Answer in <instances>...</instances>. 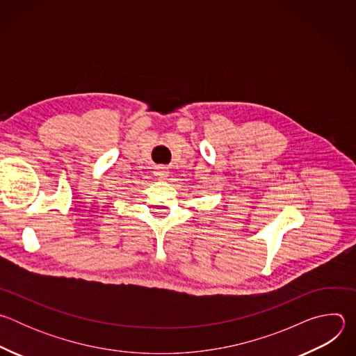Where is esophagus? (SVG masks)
<instances>
[{
	"label": "esophagus",
	"mask_w": 356,
	"mask_h": 356,
	"mask_svg": "<svg viewBox=\"0 0 356 356\" xmlns=\"http://www.w3.org/2000/svg\"><path fill=\"white\" fill-rule=\"evenodd\" d=\"M155 175H156L158 177H161V179H165V177H168V175H169V169H168L166 166H163V165L156 166Z\"/></svg>",
	"instance_id": "obj_1"
}]
</instances>
